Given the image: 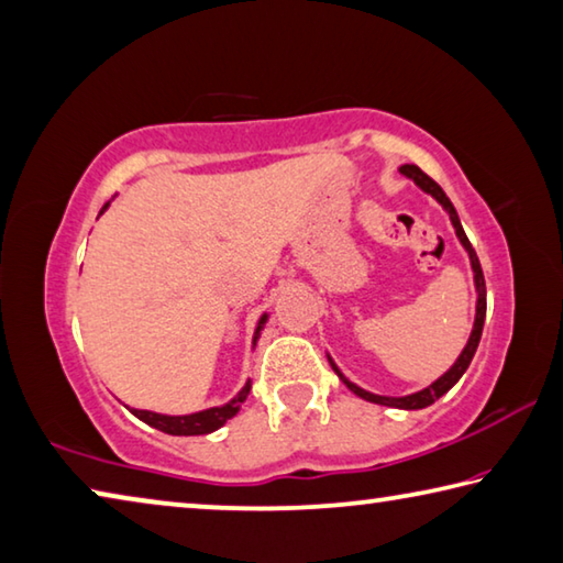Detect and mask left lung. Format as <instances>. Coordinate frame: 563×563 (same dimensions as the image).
<instances>
[{
  "label": "left lung",
  "mask_w": 563,
  "mask_h": 563,
  "mask_svg": "<svg viewBox=\"0 0 563 563\" xmlns=\"http://www.w3.org/2000/svg\"><path fill=\"white\" fill-rule=\"evenodd\" d=\"M399 172L404 174V177H409L419 184V187L427 191V195L434 197L441 207H444L449 211L451 217V224H454L456 229V236L459 242L464 244V249L468 252V260H472V269H474V284H476V291H478V299H476V319H474V329H472V336H468V342L464 346V352L459 354V358L454 362V366L449 368V372L444 376H439V379L427 386V389H421L417 394H409V396H379V394H372V391H364L362 386H356L346 379V376L339 372L336 364L331 362L329 364L331 368H334L339 379H342L349 389H352L356 396H362V399L366 401H374V404H382V407H394V409H423L429 407V404H434L439 396H444L451 386H454L459 379H462V374L468 368V364H472V358L476 354V346H478V339H482V331H484V319H486V284H484V272H482V264H478V256L474 252L472 242H468L466 234H464V227L462 221H459V214L454 205H451L449 197L444 195V189L439 187V184L429 177V174H423L417 164H404V167H399Z\"/></svg>",
  "instance_id": "left-lung-1"
}]
</instances>
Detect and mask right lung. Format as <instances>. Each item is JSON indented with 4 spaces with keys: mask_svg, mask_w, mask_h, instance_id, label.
<instances>
[{
    "mask_svg": "<svg viewBox=\"0 0 563 563\" xmlns=\"http://www.w3.org/2000/svg\"><path fill=\"white\" fill-rule=\"evenodd\" d=\"M109 207V201L101 211ZM99 211V214H101ZM266 314L260 319V327H256V334H254V344L256 339H260V331L264 327ZM249 389H252V384L246 382V386L242 391H239L232 401L224 404V407H214V409H205V411H197V413H187V417H167V413H154V411H142V409H132V413L136 419H142L144 423H150V427L164 431V434H172V437H199V434H211V431H217L219 427H224L227 419H232L234 413L242 409V404L246 399Z\"/></svg>",
    "mask_w": 563,
    "mask_h": 563,
    "instance_id": "add662e5",
    "label": "right lung"
}]
</instances>
